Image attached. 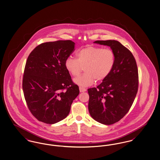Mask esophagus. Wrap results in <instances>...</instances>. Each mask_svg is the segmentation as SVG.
Masks as SVG:
<instances>
[{
    "mask_svg": "<svg viewBox=\"0 0 160 160\" xmlns=\"http://www.w3.org/2000/svg\"><path fill=\"white\" fill-rule=\"evenodd\" d=\"M79 89H80V92H84L86 91V89L82 88V87H80Z\"/></svg>",
    "mask_w": 160,
    "mask_h": 160,
    "instance_id": "esophagus-1",
    "label": "esophagus"
}]
</instances>
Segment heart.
Listing matches in <instances>:
<instances>
[{
    "label": "heart",
    "mask_w": 160,
    "mask_h": 160,
    "mask_svg": "<svg viewBox=\"0 0 160 160\" xmlns=\"http://www.w3.org/2000/svg\"><path fill=\"white\" fill-rule=\"evenodd\" d=\"M76 59L68 58L65 67L74 77L78 76L83 69L85 73L74 80L77 84L87 87L94 83L95 80H105L114 68L116 56L110 48H103L96 46H87L78 50Z\"/></svg>",
    "instance_id": "heart-1"
}]
</instances>
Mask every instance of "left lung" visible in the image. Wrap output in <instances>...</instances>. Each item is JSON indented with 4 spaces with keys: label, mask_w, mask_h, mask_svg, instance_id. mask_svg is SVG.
<instances>
[{
    "label": "left lung",
    "mask_w": 160,
    "mask_h": 160,
    "mask_svg": "<svg viewBox=\"0 0 160 160\" xmlns=\"http://www.w3.org/2000/svg\"><path fill=\"white\" fill-rule=\"evenodd\" d=\"M110 47L116 56L114 68L97 88L88 89L89 112L96 121L112 125L129 111L137 95L138 75L136 61L129 50L118 41H96Z\"/></svg>",
    "instance_id": "1"
}]
</instances>
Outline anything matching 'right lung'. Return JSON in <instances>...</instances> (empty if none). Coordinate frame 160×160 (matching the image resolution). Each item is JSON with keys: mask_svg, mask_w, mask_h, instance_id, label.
I'll list each match as a JSON object with an SVG mask.
<instances>
[{"mask_svg": "<svg viewBox=\"0 0 160 160\" xmlns=\"http://www.w3.org/2000/svg\"><path fill=\"white\" fill-rule=\"evenodd\" d=\"M74 46L71 40L44 42L36 47L28 58L23 93L31 113L39 121L53 124L65 119L79 94L78 86L65 67Z\"/></svg>", "mask_w": 160, "mask_h": 160, "instance_id": "obj_1", "label": "right lung"}]
</instances>
